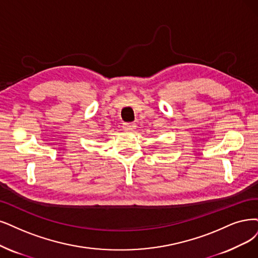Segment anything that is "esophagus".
Here are the masks:
<instances>
[{"label": "esophagus", "instance_id": "obj_1", "mask_svg": "<svg viewBox=\"0 0 258 258\" xmlns=\"http://www.w3.org/2000/svg\"><path fill=\"white\" fill-rule=\"evenodd\" d=\"M123 128L125 130V131L132 132V131H134V130L136 128V124H135V123H132V122H130V123H124V124H123Z\"/></svg>", "mask_w": 258, "mask_h": 258}]
</instances>
